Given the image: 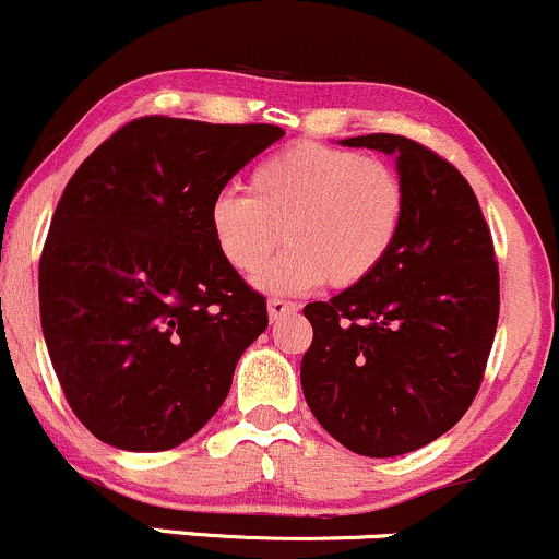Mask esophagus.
I'll return each mask as SVG.
<instances>
[{
    "mask_svg": "<svg viewBox=\"0 0 559 559\" xmlns=\"http://www.w3.org/2000/svg\"><path fill=\"white\" fill-rule=\"evenodd\" d=\"M269 318L272 320H282V318H290L293 312H296V304L293 301H282V298H269Z\"/></svg>",
    "mask_w": 559,
    "mask_h": 559,
    "instance_id": "obj_1",
    "label": "esophagus"
}]
</instances>
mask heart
<instances>
[{
    "instance_id": "heart-1",
    "label": "heart",
    "mask_w": 559,
    "mask_h": 559,
    "mask_svg": "<svg viewBox=\"0 0 559 559\" xmlns=\"http://www.w3.org/2000/svg\"><path fill=\"white\" fill-rule=\"evenodd\" d=\"M406 186L388 160L322 142H296L263 158L247 195L221 191L206 223L223 261L252 274L285 239L287 250L258 274L272 293L358 287L382 269L406 221Z\"/></svg>"
}]
</instances>
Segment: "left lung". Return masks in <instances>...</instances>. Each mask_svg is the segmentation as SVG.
Listing matches in <instances>:
<instances>
[{
  "instance_id": "left-lung-1",
  "label": "left lung",
  "mask_w": 559,
  "mask_h": 559,
  "mask_svg": "<svg viewBox=\"0 0 559 559\" xmlns=\"http://www.w3.org/2000/svg\"><path fill=\"white\" fill-rule=\"evenodd\" d=\"M399 155L406 221L371 280L304 307L301 388L318 423L366 457L419 450L479 393L498 328V261L468 180L399 134L344 140Z\"/></svg>"
}]
</instances>
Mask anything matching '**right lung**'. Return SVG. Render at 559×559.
<instances>
[{"mask_svg": "<svg viewBox=\"0 0 559 559\" xmlns=\"http://www.w3.org/2000/svg\"><path fill=\"white\" fill-rule=\"evenodd\" d=\"M282 134L147 115L67 182L39 258V318L69 406L105 444L191 439L266 331V298L215 250L206 212Z\"/></svg>", "mask_w": 559, "mask_h": 559, "instance_id": "right-lung-1", "label": "right lung"}]
</instances>
